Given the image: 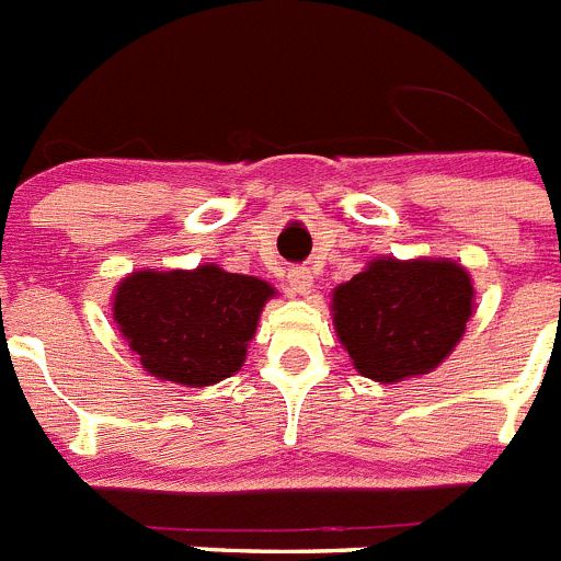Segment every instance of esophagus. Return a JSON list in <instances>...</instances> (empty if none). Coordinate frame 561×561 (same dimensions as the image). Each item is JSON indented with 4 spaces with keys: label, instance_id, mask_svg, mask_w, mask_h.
I'll list each match as a JSON object with an SVG mask.
<instances>
[{
    "label": "esophagus",
    "instance_id": "esophagus-1",
    "mask_svg": "<svg viewBox=\"0 0 561 561\" xmlns=\"http://www.w3.org/2000/svg\"><path fill=\"white\" fill-rule=\"evenodd\" d=\"M286 280H289V289L295 291V295H309L311 286H314V277H311V272L306 270V266H295V270H289Z\"/></svg>",
    "mask_w": 561,
    "mask_h": 561
}]
</instances>
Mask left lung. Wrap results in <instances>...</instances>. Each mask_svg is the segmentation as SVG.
I'll return each mask as SVG.
<instances>
[{"mask_svg":"<svg viewBox=\"0 0 561 561\" xmlns=\"http://www.w3.org/2000/svg\"><path fill=\"white\" fill-rule=\"evenodd\" d=\"M472 309L469 272L449 257H376L331 295L336 336L354 368L381 385L438 368Z\"/></svg>","mask_w":561,"mask_h":561,"instance_id":"8db88e82","label":"left lung"}]
</instances>
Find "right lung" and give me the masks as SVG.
<instances>
[{"instance_id":"1","label":"right lung","mask_w":561,"mask_h":561,"mask_svg":"<svg viewBox=\"0 0 561 561\" xmlns=\"http://www.w3.org/2000/svg\"><path fill=\"white\" fill-rule=\"evenodd\" d=\"M275 297L266 280L225 272L137 270L114 289V323L157 379L207 388L241 370L257 317Z\"/></svg>"}]
</instances>
